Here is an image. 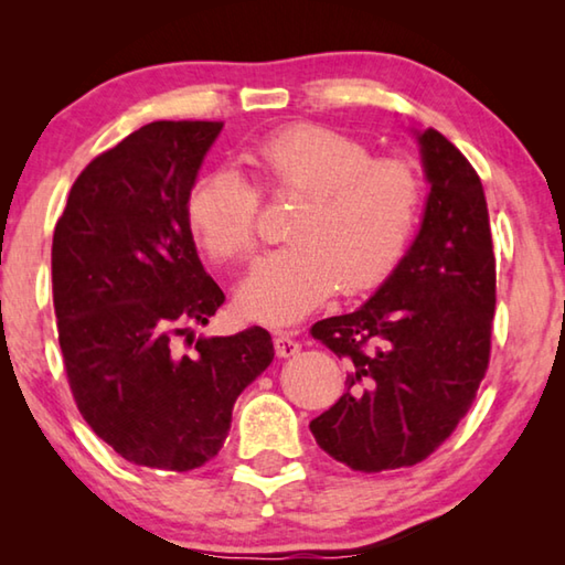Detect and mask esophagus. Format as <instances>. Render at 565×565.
I'll return each mask as SVG.
<instances>
[{
    "label": "esophagus",
    "instance_id": "34e87169",
    "mask_svg": "<svg viewBox=\"0 0 565 565\" xmlns=\"http://www.w3.org/2000/svg\"><path fill=\"white\" fill-rule=\"evenodd\" d=\"M274 349H276V353H279L281 359H286V356H294V353H299L301 343L296 341L289 331H279L274 337Z\"/></svg>",
    "mask_w": 565,
    "mask_h": 565
}]
</instances>
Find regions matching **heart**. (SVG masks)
Returning <instances> with one entry per match:
<instances>
[{"mask_svg": "<svg viewBox=\"0 0 565 565\" xmlns=\"http://www.w3.org/2000/svg\"><path fill=\"white\" fill-rule=\"evenodd\" d=\"M259 184L303 199L279 248L238 294L246 317L284 327L339 289H376L398 269L420 222L424 177L404 157H374L361 139L321 124H294L252 149ZM262 191L234 169L191 184L184 216L216 264H246L259 244Z\"/></svg>", "mask_w": 565, "mask_h": 565, "instance_id": "b5f03b06", "label": "heart"}]
</instances>
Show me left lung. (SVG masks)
Wrapping results in <instances>:
<instances>
[{
	"label": "left lung",
	"mask_w": 565,
	"mask_h": 565,
	"mask_svg": "<svg viewBox=\"0 0 565 565\" xmlns=\"http://www.w3.org/2000/svg\"><path fill=\"white\" fill-rule=\"evenodd\" d=\"M431 194L414 246L359 311L311 337L347 361V394L309 424L353 471L416 466L456 431L489 371L495 256L481 177L441 131L418 137Z\"/></svg>",
	"instance_id": "1"
}]
</instances>
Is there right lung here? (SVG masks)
Wrapping results in <instances>:
<instances>
[{
  "mask_svg": "<svg viewBox=\"0 0 565 565\" xmlns=\"http://www.w3.org/2000/svg\"><path fill=\"white\" fill-rule=\"evenodd\" d=\"M222 127L151 121L129 134L84 167L54 226V313L76 408L121 458L159 471L212 461L236 396L274 359L262 327L189 331L226 301L184 216Z\"/></svg>",
  "mask_w": 565,
  "mask_h": 565,
  "instance_id": "obj_1",
  "label": "right lung"
}]
</instances>
